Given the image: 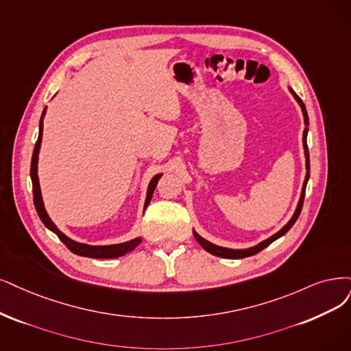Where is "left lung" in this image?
Wrapping results in <instances>:
<instances>
[{"instance_id":"left-lung-1","label":"left lung","mask_w":351,"mask_h":351,"mask_svg":"<svg viewBox=\"0 0 351 351\" xmlns=\"http://www.w3.org/2000/svg\"><path fill=\"white\" fill-rule=\"evenodd\" d=\"M289 90H291V94L295 97V99L298 101V104H300V106H301V110H302V114H304V123H305V125H306V127H305V130H304V136H302L304 150H305V159H306V162H305V166H306V175H305V180H304V186H302V192H301V198H300V201H298V205H296V210H295V213H293L292 218H291L289 221H288V224H287V226H283V227L276 232V234H274L271 237L266 239V240H265V241H262V243H258L257 245H254V247H250V249L234 250V249L219 247V245H215V244L210 243L208 240L202 239V237L198 234V232H197L195 230H193V236H195L197 241L202 245V247H204L206 252L211 253V254H214V256L224 257V258H243V257H249V256H253V254H256V253H258V252H262L263 249H266V247H267L269 244H271V243H274L275 240H278L279 237H282V236L287 234V232L289 231V228L295 224V221L298 219V217H300V214H301L302 204H304V197H305V189H306V184H308V179H309V153H308V146H306V134H308V124H309V120H308L306 108H305V106H304L302 99L293 93V89H291V88H289Z\"/></svg>"}]
</instances>
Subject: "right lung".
<instances>
[{
  "mask_svg": "<svg viewBox=\"0 0 351 351\" xmlns=\"http://www.w3.org/2000/svg\"><path fill=\"white\" fill-rule=\"evenodd\" d=\"M46 114V108L43 110L42 119H40V124H38V137L34 145V150H33V156H32V166H30V176H32V184H33V199H34V206L36 211L40 217L42 223L50 230L53 231L55 234L60 239V241L66 245V247L77 254V256H85V257H94V258H114V257H120L124 256L125 253L132 252L133 249H136L137 245L141 243V239H133L125 243H120V244H110V245H89V244H84V243H77L71 240L69 237H66L63 232L53 224L50 217L47 215L46 210H45V204H43V198H42V191H40V184H38V176H37V162H38V152H40V145H42V136H43V117ZM162 173L156 175L152 178L149 188H147V195H146V202H145V210L147 208V205L150 204V199L153 197V191L158 185L159 179H160Z\"/></svg>",
  "mask_w": 351,
  "mask_h": 351,
  "instance_id": "obj_1",
  "label": "right lung"
}]
</instances>
